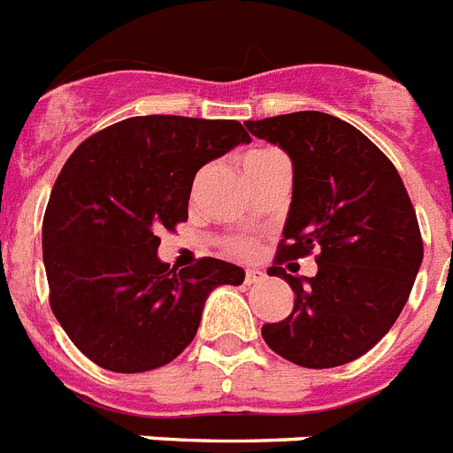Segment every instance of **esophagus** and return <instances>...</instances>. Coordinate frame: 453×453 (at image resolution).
Wrapping results in <instances>:
<instances>
[{
	"mask_svg": "<svg viewBox=\"0 0 453 453\" xmlns=\"http://www.w3.org/2000/svg\"><path fill=\"white\" fill-rule=\"evenodd\" d=\"M265 280V273L264 270H247L245 273V284L252 286V284H261Z\"/></svg>",
	"mask_w": 453,
	"mask_h": 453,
	"instance_id": "34e87169",
	"label": "esophagus"
}]
</instances>
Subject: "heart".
<instances>
[{
  "mask_svg": "<svg viewBox=\"0 0 453 453\" xmlns=\"http://www.w3.org/2000/svg\"><path fill=\"white\" fill-rule=\"evenodd\" d=\"M270 150H252V153H247L245 156V160H242V165H245V162H252V160H257V157H264V156H268ZM235 252L238 254H242V257H250V254L254 252V242H250V241H241V242H235Z\"/></svg>",
  "mask_w": 453,
  "mask_h": 453,
  "instance_id": "heart-1",
  "label": "heart"
}]
</instances>
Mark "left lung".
Here are the masks:
<instances>
[{
  "label": "left lung",
  "instance_id": "left-lung-1",
  "mask_svg": "<svg viewBox=\"0 0 453 453\" xmlns=\"http://www.w3.org/2000/svg\"><path fill=\"white\" fill-rule=\"evenodd\" d=\"M293 165L284 241L268 274L296 293L293 311L261 327L293 365L330 369L376 346L408 303L424 245L399 172L357 127L323 111L247 121ZM316 249L319 273L293 278L279 265Z\"/></svg>",
  "mask_w": 453,
  "mask_h": 453
}]
</instances>
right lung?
Instances as JSON below:
<instances>
[{
	"label": "right lung",
	"instance_id": "add662e5",
	"mask_svg": "<svg viewBox=\"0 0 453 453\" xmlns=\"http://www.w3.org/2000/svg\"><path fill=\"white\" fill-rule=\"evenodd\" d=\"M238 121L133 116L77 146L42 218L50 304L91 362L142 373L179 357L212 288L245 270L199 258L176 273L157 257L160 234L188 219L203 165L250 144Z\"/></svg>",
	"mask_w": 453,
	"mask_h": 453
}]
</instances>
